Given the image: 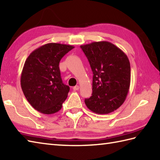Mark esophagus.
<instances>
[{
    "mask_svg": "<svg viewBox=\"0 0 160 160\" xmlns=\"http://www.w3.org/2000/svg\"><path fill=\"white\" fill-rule=\"evenodd\" d=\"M79 89V86H75L73 87V90H78Z\"/></svg>",
    "mask_w": 160,
    "mask_h": 160,
    "instance_id": "1",
    "label": "esophagus"
}]
</instances>
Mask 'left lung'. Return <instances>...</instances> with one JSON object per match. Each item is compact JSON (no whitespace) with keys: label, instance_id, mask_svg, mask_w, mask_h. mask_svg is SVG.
Instances as JSON below:
<instances>
[{"label":"left lung","instance_id":"left-lung-1","mask_svg":"<svg viewBox=\"0 0 160 160\" xmlns=\"http://www.w3.org/2000/svg\"><path fill=\"white\" fill-rule=\"evenodd\" d=\"M80 47L93 73L92 93L85 99L86 107L98 114L113 112L125 102L130 86V63L127 55L106 41Z\"/></svg>","mask_w":160,"mask_h":160}]
</instances>
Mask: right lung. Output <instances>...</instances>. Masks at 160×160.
I'll return each instance as SVG.
<instances>
[{
  "instance_id": "right-lung-1",
  "label": "right lung",
  "mask_w": 160,
  "mask_h": 160,
  "mask_svg": "<svg viewBox=\"0 0 160 160\" xmlns=\"http://www.w3.org/2000/svg\"><path fill=\"white\" fill-rule=\"evenodd\" d=\"M74 47L48 43L30 54L21 75V86L27 100L39 112L53 114L61 109L70 87L62 83L59 62Z\"/></svg>"
}]
</instances>
